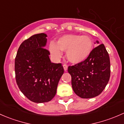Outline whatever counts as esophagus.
<instances>
[{"mask_svg":"<svg viewBox=\"0 0 124 124\" xmlns=\"http://www.w3.org/2000/svg\"><path fill=\"white\" fill-rule=\"evenodd\" d=\"M63 69H64L65 71H67V70H68V66H67V65L64 64V65H63Z\"/></svg>","mask_w":124,"mask_h":124,"instance_id":"1","label":"esophagus"}]
</instances>
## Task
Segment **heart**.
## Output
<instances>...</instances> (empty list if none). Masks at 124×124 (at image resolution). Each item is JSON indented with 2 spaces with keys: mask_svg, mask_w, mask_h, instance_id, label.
Here are the masks:
<instances>
[{
  "mask_svg": "<svg viewBox=\"0 0 124 124\" xmlns=\"http://www.w3.org/2000/svg\"><path fill=\"white\" fill-rule=\"evenodd\" d=\"M93 41L89 36L67 34L60 37L56 44L49 45V51L53 58L58 59L62 56L61 51L66 52L67 60L73 64L85 61L92 53Z\"/></svg>",
  "mask_w": 124,
  "mask_h": 124,
  "instance_id": "heart-1",
  "label": "heart"
}]
</instances>
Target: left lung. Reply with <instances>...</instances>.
I'll return each mask as SVG.
<instances>
[{"label": "left lung", "mask_w": 124, "mask_h": 124, "mask_svg": "<svg viewBox=\"0 0 124 124\" xmlns=\"http://www.w3.org/2000/svg\"><path fill=\"white\" fill-rule=\"evenodd\" d=\"M95 43L99 44L97 41ZM72 89L82 98L99 95L108 83L110 76L109 55L104 44L93 48L91 56L84 62L70 66Z\"/></svg>", "instance_id": "1"}]
</instances>
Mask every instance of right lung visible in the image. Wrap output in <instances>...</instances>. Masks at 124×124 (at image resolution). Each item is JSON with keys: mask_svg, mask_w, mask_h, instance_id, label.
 Segmentation results:
<instances>
[{"mask_svg": "<svg viewBox=\"0 0 124 124\" xmlns=\"http://www.w3.org/2000/svg\"><path fill=\"white\" fill-rule=\"evenodd\" d=\"M47 35L44 33L31 36L19 47L15 59L16 82L21 92L32 102L51 101L64 72L61 63L51 62L46 49Z\"/></svg>", "mask_w": 124, "mask_h": 124, "instance_id": "right-lung-1", "label": "right lung"}]
</instances>
